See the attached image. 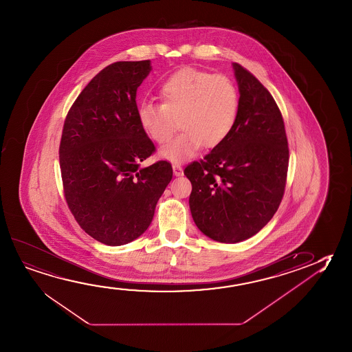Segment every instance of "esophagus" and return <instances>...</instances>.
Instances as JSON below:
<instances>
[{
  "label": "esophagus",
  "instance_id": "esophagus-1",
  "mask_svg": "<svg viewBox=\"0 0 352 352\" xmlns=\"http://www.w3.org/2000/svg\"><path fill=\"white\" fill-rule=\"evenodd\" d=\"M173 172L174 175H177V177H180V175H183V168L178 163H174L173 164Z\"/></svg>",
  "mask_w": 352,
  "mask_h": 352
}]
</instances>
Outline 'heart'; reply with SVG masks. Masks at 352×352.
I'll return each mask as SVG.
<instances>
[{"instance_id":"b5f03b06","label":"heart","mask_w":352,"mask_h":352,"mask_svg":"<svg viewBox=\"0 0 352 352\" xmlns=\"http://www.w3.org/2000/svg\"><path fill=\"white\" fill-rule=\"evenodd\" d=\"M160 103L141 102L138 122L150 140L166 144L182 133L160 155L170 162H183L202 145L219 146L233 131L240 109V94L230 78L195 68H184L163 81Z\"/></svg>"}]
</instances>
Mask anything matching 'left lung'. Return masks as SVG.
<instances>
[{
  "instance_id": "left-lung-1",
  "label": "left lung",
  "mask_w": 352,
  "mask_h": 352,
  "mask_svg": "<svg viewBox=\"0 0 352 352\" xmlns=\"http://www.w3.org/2000/svg\"><path fill=\"white\" fill-rule=\"evenodd\" d=\"M238 120L227 140L184 169L192 185L191 216L206 236L235 243L258 233L280 205L289 147L274 98L256 76L233 63Z\"/></svg>"
}]
</instances>
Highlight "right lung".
I'll list each match as a JSON object with an SVG mask.
<instances>
[{
    "label": "right lung",
    "instance_id": "right-lung-1",
    "mask_svg": "<svg viewBox=\"0 0 352 352\" xmlns=\"http://www.w3.org/2000/svg\"><path fill=\"white\" fill-rule=\"evenodd\" d=\"M150 60L107 65L65 117L60 166L67 205L85 233L119 246L146 232L173 177L167 161L140 163L156 150L138 122L136 90Z\"/></svg>",
    "mask_w": 352,
    "mask_h": 352
}]
</instances>
